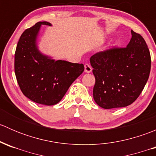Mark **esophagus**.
<instances>
[{
	"label": "esophagus",
	"instance_id": "1",
	"mask_svg": "<svg viewBox=\"0 0 156 156\" xmlns=\"http://www.w3.org/2000/svg\"><path fill=\"white\" fill-rule=\"evenodd\" d=\"M91 71H92V67H91L88 63H86L85 65H84V72H85L86 73H90V72H91Z\"/></svg>",
	"mask_w": 156,
	"mask_h": 156
}]
</instances>
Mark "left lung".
Wrapping results in <instances>:
<instances>
[{
    "mask_svg": "<svg viewBox=\"0 0 156 156\" xmlns=\"http://www.w3.org/2000/svg\"><path fill=\"white\" fill-rule=\"evenodd\" d=\"M126 48L99 52L90 59L96 82L93 95L100 107H125L137 99L151 69L149 48L144 37L131 30Z\"/></svg>",
    "mask_w": 156,
    "mask_h": 156,
    "instance_id": "8db88e82",
    "label": "left lung"
}]
</instances>
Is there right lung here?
I'll return each mask as SVG.
<instances>
[{
    "instance_id": "right-lung-1",
    "label": "right lung",
    "mask_w": 156,
    "mask_h": 156,
    "mask_svg": "<svg viewBox=\"0 0 156 156\" xmlns=\"http://www.w3.org/2000/svg\"><path fill=\"white\" fill-rule=\"evenodd\" d=\"M42 25L38 22L22 34L15 53V74L23 94L39 104L59 103L71 84L84 72L83 64L55 60L39 50L37 39Z\"/></svg>"
}]
</instances>
